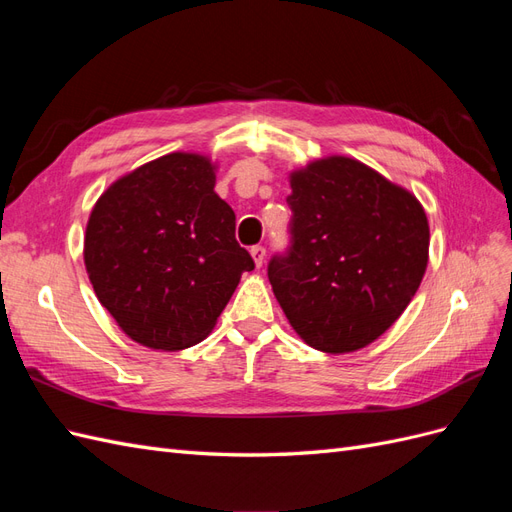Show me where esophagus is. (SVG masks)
Segmentation results:
<instances>
[{"instance_id":"obj_1","label":"esophagus","mask_w":512,"mask_h":512,"mask_svg":"<svg viewBox=\"0 0 512 512\" xmlns=\"http://www.w3.org/2000/svg\"><path fill=\"white\" fill-rule=\"evenodd\" d=\"M250 254H252V258H254V265L260 269L262 267V262H265V256H267V250L262 245H254L252 250H250Z\"/></svg>"}]
</instances>
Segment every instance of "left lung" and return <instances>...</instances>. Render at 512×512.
<instances>
[{"label": "left lung", "mask_w": 512, "mask_h": 512, "mask_svg": "<svg viewBox=\"0 0 512 512\" xmlns=\"http://www.w3.org/2000/svg\"><path fill=\"white\" fill-rule=\"evenodd\" d=\"M292 245L269 282L307 346L354 352L393 327L429 260L418 198L367 164L329 156L290 173Z\"/></svg>", "instance_id": "8db88e82"}]
</instances>
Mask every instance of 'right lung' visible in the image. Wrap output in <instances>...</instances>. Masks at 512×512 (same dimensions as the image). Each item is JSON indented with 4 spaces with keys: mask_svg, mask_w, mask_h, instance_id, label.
<instances>
[{
    "mask_svg": "<svg viewBox=\"0 0 512 512\" xmlns=\"http://www.w3.org/2000/svg\"><path fill=\"white\" fill-rule=\"evenodd\" d=\"M209 156L175 151L108 185L85 230L98 301L136 344L175 352L213 331L254 260L215 194Z\"/></svg>",
    "mask_w": 512,
    "mask_h": 512,
    "instance_id": "right-lung-1",
    "label": "right lung"
}]
</instances>
